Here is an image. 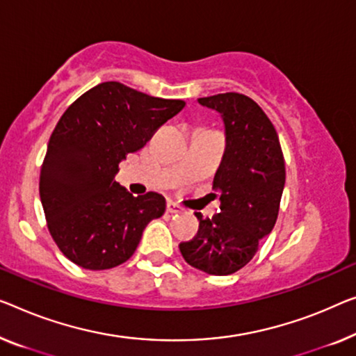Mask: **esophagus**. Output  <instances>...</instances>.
Here are the masks:
<instances>
[{
    "label": "esophagus",
    "mask_w": 356,
    "mask_h": 356,
    "mask_svg": "<svg viewBox=\"0 0 356 356\" xmlns=\"http://www.w3.org/2000/svg\"><path fill=\"white\" fill-rule=\"evenodd\" d=\"M166 211H168V212H171V214H179V212H182V208H180L179 204L172 203V201H169Z\"/></svg>",
    "instance_id": "1"
}]
</instances>
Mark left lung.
I'll list each match as a JSON object with an SVG mask.
<instances>
[{"label": "left lung", "mask_w": 356, "mask_h": 356, "mask_svg": "<svg viewBox=\"0 0 356 356\" xmlns=\"http://www.w3.org/2000/svg\"><path fill=\"white\" fill-rule=\"evenodd\" d=\"M220 115L225 150L212 188L220 195V212L204 219L196 212L200 230L180 243L187 264L209 275H232L257 252L278 217L286 171L277 131L264 110L238 92L198 99Z\"/></svg>", "instance_id": "left-lung-1"}]
</instances>
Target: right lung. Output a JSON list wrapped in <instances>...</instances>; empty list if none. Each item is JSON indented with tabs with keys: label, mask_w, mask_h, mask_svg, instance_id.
<instances>
[{
	"label": "right lung",
	"mask_w": 356,
	"mask_h": 356,
	"mask_svg": "<svg viewBox=\"0 0 356 356\" xmlns=\"http://www.w3.org/2000/svg\"><path fill=\"white\" fill-rule=\"evenodd\" d=\"M185 107L118 81L100 83L65 110L40 174L47 229L63 256L83 268L126 262L148 222L166 211L155 192L132 196L115 180L118 164Z\"/></svg>",
	"instance_id": "add662e5"
}]
</instances>
